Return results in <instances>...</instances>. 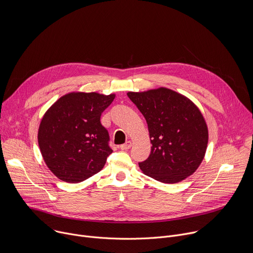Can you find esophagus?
Masks as SVG:
<instances>
[{"mask_svg": "<svg viewBox=\"0 0 253 253\" xmlns=\"http://www.w3.org/2000/svg\"><path fill=\"white\" fill-rule=\"evenodd\" d=\"M131 145H132V143H131V141H127V142H125L124 144H122V145L119 147L121 150H127V149H129L130 147H131Z\"/></svg>", "mask_w": 253, "mask_h": 253, "instance_id": "esophagus-1", "label": "esophagus"}]
</instances>
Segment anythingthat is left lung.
<instances>
[{"label": "left lung", "mask_w": 253, "mask_h": 253, "mask_svg": "<svg viewBox=\"0 0 253 253\" xmlns=\"http://www.w3.org/2000/svg\"><path fill=\"white\" fill-rule=\"evenodd\" d=\"M127 95L145 117L152 144L149 157L139 162L140 169L169 184L194 173L208 142L207 126L198 108L186 97L166 88Z\"/></svg>", "instance_id": "8db88e82"}]
</instances>
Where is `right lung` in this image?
Returning <instances> with one entry per match:
<instances>
[{
	"label": "right lung",
	"mask_w": 253,
	"mask_h": 253,
	"mask_svg": "<svg viewBox=\"0 0 253 253\" xmlns=\"http://www.w3.org/2000/svg\"><path fill=\"white\" fill-rule=\"evenodd\" d=\"M114 98V94L70 93L45 113L38 132L39 147L47 166L59 179L82 182L104 167L113 150L100 119Z\"/></svg>",
	"instance_id": "right-lung-1"
}]
</instances>
